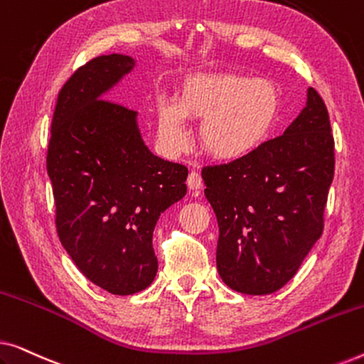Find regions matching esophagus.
I'll list each match as a JSON object with an SVG mask.
<instances>
[{"mask_svg": "<svg viewBox=\"0 0 364 364\" xmlns=\"http://www.w3.org/2000/svg\"><path fill=\"white\" fill-rule=\"evenodd\" d=\"M187 186L188 188H192V191H198V188H202V177L198 172H191L187 177Z\"/></svg>", "mask_w": 364, "mask_h": 364, "instance_id": "esophagus-1", "label": "esophagus"}]
</instances>
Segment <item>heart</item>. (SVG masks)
Wrapping results in <instances>:
<instances>
[{"label": "heart", "mask_w": 364, "mask_h": 364, "mask_svg": "<svg viewBox=\"0 0 364 364\" xmlns=\"http://www.w3.org/2000/svg\"><path fill=\"white\" fill-rule=\"evenodd\" d=\"M280 96L273 82L233 73L196 74L182 84L176 104L157 106V134L167 152L191 144L186 121H202L198 139L212 157L240 161L265 142L275 126Z\"/></svg>", "instance_id": "1"}]
</instances>
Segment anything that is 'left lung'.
<instances>
[{"mask_svg": "<svg viewBox=\"0 0 364 364\" xmlns=\"http://www.w3.org/2000/svg\"><path fill=\"white\" fill-rule=\"evenodd\" d=\"M333 172L330 117L313 87L283 136L240 161L203 168L218 223L217 270L227 287L268 295L295 277L321 237Z\"/></svg>", "mask_w": 364, "mask_h": 364, "instance_id": "8db88e82", "label": "left lung"}]
</instances>
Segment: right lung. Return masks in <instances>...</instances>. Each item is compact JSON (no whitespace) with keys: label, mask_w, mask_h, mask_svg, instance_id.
Instances as JSON below:
<instances>
[{"label":"right lung","mask_w":364,"mask_h":364,"mask_svg":"<svg viewBox=\"0 0 364 364\" xmlns=\"http://www.w3.org/2000/svg\"><path fill=\"white\" fill-rule=\"evenodd\" d=\"M134 68L126 54L79 68L59 92L48 146L59 240L82 275L112 295L154 282V228L187 193V167L154 156L137 112L104 99Z\"/></svg>","instance_id":"obj_1"}]
</instances>
